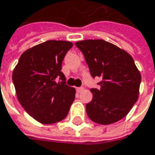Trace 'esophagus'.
Wrapping results in <instances>:
<instances>
[{"label": "esophagus", "instance_id": "esophagus-1", "mask_svg": "<svg viewBox=\"0 0 155 155\" xmlns=\"http://www.w3.org/2000/svg\"><path fill=\"white\" fill-rule=\"evenodd\" d=\"M82 91H83V88H82V87H79V88H76V91L79 92V93H80V92H81Z\"/></svg>", "mask_w": 155, "mask_h": 155}]
</instances>
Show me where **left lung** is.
<instances>
[{
	"label": "left lung",
	"instance_id": "obj_1",
	"mask_svg": "<svg viewBox=\"0 0 155 155\" xmlns=\"http://www.w3.org/2000/svg\"><path fill=\"white\" fill-rule=\"evenodd\" d=\"M92 77H100L92 88V100L86 111L92 121L108 125L125 117L138 98L141 75L132 57L104 40L77 41Z\"/></svg>",
	"mask_w": 155,
	"mask_h": 155
}]
</instances>
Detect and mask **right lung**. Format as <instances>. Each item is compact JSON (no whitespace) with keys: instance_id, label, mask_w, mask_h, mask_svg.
<instances>
[{"instance_id":"1","label":"right lung","mask_w":155,"mask_h":155,"mask_svg":"<svg viewBox=\"0 0 155 155\" xmlns=\"http://www.w3.org/2000/svg\"><path fill=\"white\" fill-rule=\"evenodd\" d=\"M73 43L47 41L21 55L12 74L18 99L36 120L52 124L64 120L75 98V90L65 83L62 62Z\"/></svg>"}]
</instances>
